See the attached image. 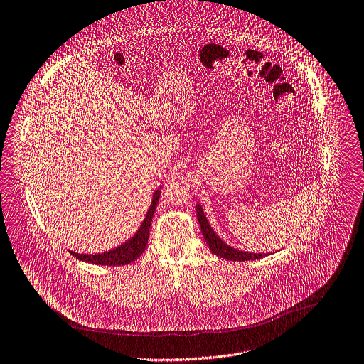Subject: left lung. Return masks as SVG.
<instances>
[{"label": "left lung", "instance_id": "obj_1", "mask_svg": "<svg viewBox=\"0 0 364 364\" xmlns=\"http://www.w3.org/2000/svg\"><path fill=\"white\" fill-rule=\"evenodd\" d=\"M196 216H198V220H199V226H200L203 239L208 243L212 253H215L216 256H220L226 260H233V262H246V260L262 259V257L270 255V253L245 252V250L236 249V247L228 245L226 242H223V239H220L218 236V233L213 230V228L208 222V218H206V215H205V212H203V209L199 203H196Z\"/></svg>", "mask_w": 364, "mask_h": 364}]
</instances>
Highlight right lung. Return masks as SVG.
<instances>
[{
    "instance_id": "obj_1",
    "label": "right lung",
    "mask_w": 364,
    "mask_h": 364,
    "mask_svg": "<svg viewBox=\"0 0 364 364\" xmlns=\"http://www.w3.org/2000/svg\"><path fill=\"white\" fill-rule=\"evenodd\" d=\"M161 188L154 192L151 206H149L139 229L127 242H124L119 246L109 249L108 252H104V253L91 255V253H77L73 250H70V253L74 257H77L78 260H82L87 263H94V264H101V266H122V264H129L131 262L138 259L144 253V250L146 249V245H148L149 228H151L155 208L158 206V202H159Z\"/></svg>"
}]
</instances>
